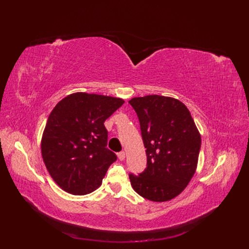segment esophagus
I'll list each match as a JSON object with an SVG mask.
<instances>
[{"label": "esophagus", "instance_id": "1", "mask_svg": "<svg viewBox=\"0 0 249 249\" xmlns=\"http://www.w3.org/2000/svg\"><path fill=\"white\" fill-rule=\"evenodd\" d=\"M117 157H118V159L120 161H124V158H125V153L124 152H120V153L117 154Z\"/></svg>", "mask_w": 249, "mask_h": 249}]
</instances>
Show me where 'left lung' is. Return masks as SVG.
<instances>
[{"mask_svg":"<svg viewBox=\"0 0 249 249\" xmlns=\"http://www.w3.org/2000/svg\"><path fill=\"white\" fill-rule=\"evenodd\" d=\"M136 111L147 167L130 175L135 192L150 201L171 200L182 193L197 168L200 133L185 105L170 96L145 95L129 101Z\"/></svg>","mask_w":249,"mask_h":249,"instance_id":"8db88e82","label":"left lung"}]
</instances>
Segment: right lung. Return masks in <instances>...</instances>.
<instances>
[{
	"label": "right lung",
	"instance_id": "obj_1",
	"mask_svg": "<svg viewBox=\"0 0 249 249\" xmlns=\"http://www.w3.org/2000/svg\"><path fill=\"white\" fill-rule=\"evenodd\" d=\"M124 101L108 95L74 92L53 109L41 138V155L55 183L67 193L85 195L102 185L116 160L107 145L105 120Z\"/></svg>",
	"mask_w": 249,
	"mask_h": 249
}]
</instances>
